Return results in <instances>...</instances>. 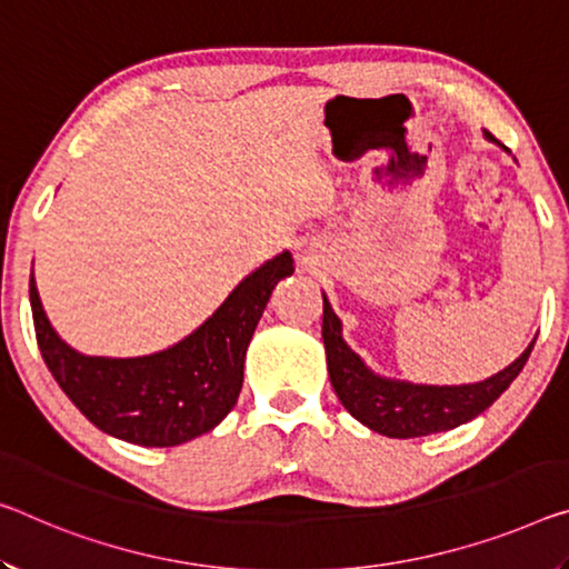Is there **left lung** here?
Here are the masks:
<instances>
[{"mask_svg": "<svg viewBox=\"0 0 569 569\" xmlns=\"http://www.w3.org/2000/svg\"><path fill=\"white\" fill-rule=\"evenodd\" d=\"M489 137V131H486ZM323 347H327V367L331 387L341 405L369 430L387 438H422L430 432L453 430L481 415L501 392L517 380L527 365L535 341L525 349L517 362H511L499 375L476 385L436 387L410 385L377 377L372 369L351 351L341 339V323L323 296Z\"/></svg>", "mask_w": 569, "mask_h": 569, "instance_id": "1", "label": "left lung"}]
</instances>
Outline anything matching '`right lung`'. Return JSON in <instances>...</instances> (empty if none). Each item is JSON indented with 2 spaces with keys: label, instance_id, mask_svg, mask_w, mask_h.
<instances>
[{
  "label": "right lung",
  "instance_id": "1",
  "mask_svg": "<svg viewBox=\"0 0 569 569\" xmlns=\"http://www.w3.org/2000/svg\"><path fill=\"white\" fill-rule=\"evenodd\" d=\"M291 273V252H281L250 273L187 339L137 359L70 349L52 331L30 278L34 337L60 390L98 430L147 448L179 446L220 426L236 408L252 331L276 283Z\"/></svg>",
  "mask_w": 569,
  "mask_h": 569
}]
</instances>
